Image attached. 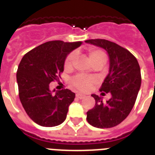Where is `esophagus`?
I'll return each instance as SVG.
<instances>
[{"label":"esophagus","instance_id":"esophagus-1","mask_svg":"<svg viewBox=\"0 0 155 155\" xmlns=\"http://www.w3.org/2000/svg\"><path fill=\"white\" fill-rule=\"evenodd\" d=\"M85 97H86L85 95L81 94V93H77V94H76V97H77V98H79V99H80V100L85 98Z\"/></svg>","mask_w":155,"mask_h":155}]
</instances>
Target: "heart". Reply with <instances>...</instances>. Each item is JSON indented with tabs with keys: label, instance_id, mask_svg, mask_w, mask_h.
<instances>
[{
	"label": "heart",
	"instance_id": "b5f03b06",
	"mask_svg": "<svg viewBox=\"0 0 155 155\" xmlns=\"http://www.w3.org/2000/svg\"><path fill=\"white\" fill-rule=\"evenodd\" d=\"M88 56H89V58L92 63H94L96 62H101V63L104 64L106 61H107V56L101 50H90L89 51H88ZM75 58V52L69 54L68 57L66 58L64 67L66 68H71ZM94 83L95 80L93 79L84 76V75H78V76L75 77L71 80V84H72L73 87L76 88V89L80 90V91H82V92L87 91L90 87H92V85Z\"/></svg>",
	"mask_w": 155,
	"mask_h": 155
}]
</instances>
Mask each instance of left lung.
<instances>
[{
    "instance_id": "obj_1",
    "label": "left lung",
    "mask_w": 155,
    "mask_h": 155,
    "mask_svg": "<svg viewBox=\"0 0 155 155\" xmlns=\"http://www.w3.org/2000/svg\"><path fill=\"white\" fill-rule=\"evenodd\" d=\"M85 42L101 47L108 53L109 70L100 91L112 96L103 102L101 97L92 95L96 104L87 112V122L100 129L114 127L127 117L134 105L142 83L139 64L128 50L115 42L105 39Z\"/></svg>"
}]
</instances>
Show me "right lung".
Segmentation results:
<instances>
[{
	"mask_svg": "<svg viewBox=\"0 0 155 155\" xmlns=\"http://www.w3.org/2000/svg\"><path fill=\"white\" fill-rule=\"evenodd\" d=\"M81 44L51 41L21 58L17 71L19 98L27 115L38 125L53 127L65 120L75 94L69 89L51 91L50 83L60 77L68 54Z\"/></svg>",
	"mask_w": 155,
	"mask_h": 155,
	"instance_id": "obj_1",
	"label": "right lung"
}]
</instances>
